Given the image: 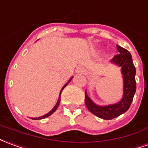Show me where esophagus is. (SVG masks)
Listing matches in <instances>:
<instances>
[{
	"instance_id": "esophagus-1",
	"label": "esophagus",
	"mask_w": 148,
	"mask_h": 148,
	"mask_svg": "<svg viewBox=\"0 0 148 148\" xmlns=\"http://www.w3.org/2000/svg\"><path fill=\"white\" fill-rule=\"evenodd\" d=\"M85 71H86V70H85V68L83 66H78L76 69V72L77 73H84Z\"/></svg>"
}]
</instances>
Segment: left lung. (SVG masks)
I'll return each mask as SVG.
<instances>
[{"instance_id": "1", "label": "left lung", "mask_w": 148, "mask_h": 148, "mask_svg": "<svg viewBox=\"0 0 148 148\" xmlns=\"http://www.w3.org/2000/svg\"><path fill=\"white\" fill-rule=\"evenodd\" d=\"M119 54L111 59V62L121 66L123 77V95L120 101L107 106H99L92 101L86 90L85 103L88 110L99 118L110 120L125 113L129 109L136 90L135 67L132 62V54L127 50L119 45H116Z\"/></svg>"}]
</instances>
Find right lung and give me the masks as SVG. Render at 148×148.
<instances>
[{"mask_svg":"<svg viewBox=\"0 0 148 148\" xmlns=\"http://www.w3.org/2000/svg\"><path fill=\"white\" fill-rule=\"evenodd\" d=\"M72 78H73V77H71V79H70V80H69V82H67V83H66V84L64 85V86H63V87H62V90H61V92H60V95H59V98H58V102H57L56 105H55V106H54V107H53V108L52 110H50V111H49V113L45 114H44V115H42V116H41V117H38V118H33V119H35V120H38V119H45V118L49 117V115H51V114H52L53 113V112H54V111H55V110H57V108H58V106H59L60 100H61V99H60V96H61V93H62V90H63V89L65 88V87H66V86L67 85L69 84V82H70L71 81V79H72Z\"/></svg>","mask_w":148,"mask_h":148,"instance_id":"right-lung-1","label":"right lung"}]
</instances>
